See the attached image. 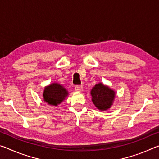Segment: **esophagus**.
Listing matches in <instances>:
<instances>
[{"label": "esophagus", "instance_id": "obj_1", "mask_svg": "<svg viewBox=\"0 0 159 159\" xmlns=\"http://www.w3.org/2000/svg\"><path fill=\"white\" fill-rule=\"evenodd\" d=\"M83 90V86L82 85H76L75 86V90L77 91V92H80Z\"/></svg>", "mask_w": 159, "mask_h": 159}]
</instances>
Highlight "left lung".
I'll use <instances>...</instances> for the list:
<instances>
[{
	"label": "left lung",
	"instance_id": "8db88e82",
	"mask_svg": "<svg viewBox=\"0 0 159 159\" xmlns=\"http://www.w3.org/2000/svg\"><path fill=\"white\" fill-rule=\"evenodd\" d=\"M93 104L98 109L105 111L112 105L115 98V91L109 86L99 83L92 88L90 91Z\"/></svg>",
	"mask_w": 159,
	"mask_h": 159
}]
</instances>
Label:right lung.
<instances>
[{
  "label": "right lung",
  "mask_w": 159,
  "mask_h": 159,
  "mask_svg": "<svg viewBox=\"0 0 159 159\" xmlns=\"http://www.w3.org/2000/svg\"><path fill=\"white\" fill-rule=\"evenodd\" d=\"M69 93L65 88L57 83H53L44 88L43 99L48 104L57 106L64 101Z\"/></svg>",
  "instance_id": "1"
}]
</instances>
